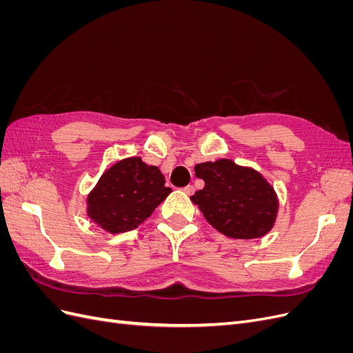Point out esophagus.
Returning <instances> with one entry per match:
<instances>
[{"instance_id":"esophagus-1","label":"esophagus","mask_w":353,"mask_h":353,"mask_svg":"<svg viewBox=\"0 0 353 353\" xmlns=\"http://www.w3.org/2000/svg\"><path fill=\"white\" fill-rule=\"evenodd\" d=\"M184 193H185L187 196H193V194H194V187H193V185L184 187Z\"/></svg>"}]
</instances>
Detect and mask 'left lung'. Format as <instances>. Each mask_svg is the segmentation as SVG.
Returning a JSON list of instances; mask_svg holds the SVG:
<instances>
[{
	"label": "left lung",
	"instance_id": "8db88e82",
	"mask_svg": "<svg viewBox=\"0 0 353 353\" xmlns=\"http://www.w3.org/2000/svg\"><path fill=\"white\" fill-rule=\"evenodd\" d=\"M196 176L203 190L191 196L210 225L223 236L239 240L261 239L279 215V196L258 170L240 166L230 159L197 163Z\"/></svg>",
	"mask_w": 353,
	"mask_h": 353
}]
</instances>
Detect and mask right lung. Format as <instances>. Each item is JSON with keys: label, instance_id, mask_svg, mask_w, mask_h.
Returning a JSON list of instances; mask_svg holds the SVG:
<instances>
[{"label": "right lung", "instance_id": "right-lung-1", "mask_svg": "<svg viewBox=\"0 0 353 353\" xmlns=\"http://www.w3.org/2000/svg\"><path fill=\"white\" fill-rule=\"evenodd\" d=\"M165 176L157 166L141 157L116 162L100 176L87 196V216L110 234L138 228L169 194Z\"/></svg>", "mask_w": 353, "mask_h": 353}]
</instances>
